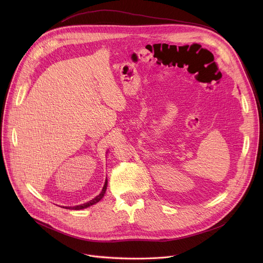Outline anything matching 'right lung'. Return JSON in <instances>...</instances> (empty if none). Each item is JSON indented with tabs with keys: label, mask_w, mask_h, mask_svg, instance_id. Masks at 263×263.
Wrapping results in <instances>:
<instances>
[{
	"label": "right lung",
	"mask_w": 263,
	"mask_h": 263,
	"mask_svg": "<svg viewBox=\"0 0 263 263\" xmlns=\"http://www.w3.org/2000/svg\"><path fill=\"white\" fill-rule=\"evenodd\" d=\"M106 190H107V180L105 181V184H104V187H103V190H102L101 194H100L99 196H97L95 199H92V200H90L89 202H87V203H84V204H82V205L73 206V207H65V208H68V209H73V210H80V209H84V208H87V207H89V206H91V205H93V204L98 203L99 201H101V199H102V198L104 197V195H105V192H106ZM63 208H64V207H63Z\"/></svg>",
	"instance_id": "right-lung-1"
}]
</instances>
